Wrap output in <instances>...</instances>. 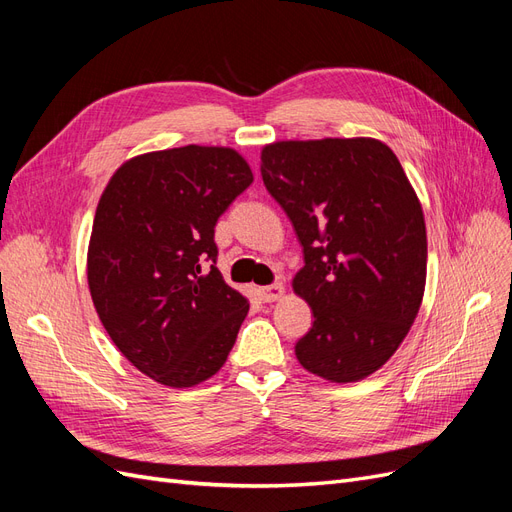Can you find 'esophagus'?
Wrapping results in <instances>:
<instances>
[{"label":"esophagus","mask_w":512,"mask_h":512,"mask_svg":"<svg viewBox=\"0 0 512 512\" xmlns=\"http://www.w3.org/2000/svg\"><path fill=\"white\" fill-rule=\"evenodd\" d=\"M258 292H260V299H262V301H265V303H273V301L284 297V286H282V284H271V286L260 288Z\"/></svg>","instance_id":"obj_1"}]
</instances>
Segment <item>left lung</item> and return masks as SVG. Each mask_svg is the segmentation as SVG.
Instances as JSON below:
<instances>
[{
	"mask_svg": "<svg viewBox=\"0 0 512 512\" xmlns=\"http://www.w3.org/2000/svg\"><path fill=\"white\" fill-rule=\"evenodd\" d=\"M305 267L292 288L314 324L294 346L331 382H359L391 359L423 301L427 232L395 153L376 138L280 141L260 156Z\"/></svg>",
	"mask_w": 512,
	"mask_h": 512,
	"instance_id": "obj_1",
	"label": "left lung"
}]
</instances>
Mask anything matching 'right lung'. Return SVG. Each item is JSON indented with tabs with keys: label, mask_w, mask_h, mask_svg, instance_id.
I'll list each match as a JSON object with an SVG mask.
<instances>
[{
	"label": "right lung",
	"mask_w": 512,
	"mask_h": 512,
	"mask_svg": "<svg viewBox=\"0 0 512 512\" xmlns=\"http://www.w3.org/2000/svg\"><path fill=\"white\" fill-rule=\"evenodd\" d=\"M252 181L235 149L188 145L128 160L102 192L87 252L91 299L119 352L164 386L205 382L235 346L250 303L215 267L213 237Z\"/></svg>",
	"instance_id": "add662e5"
}]
</instances>
